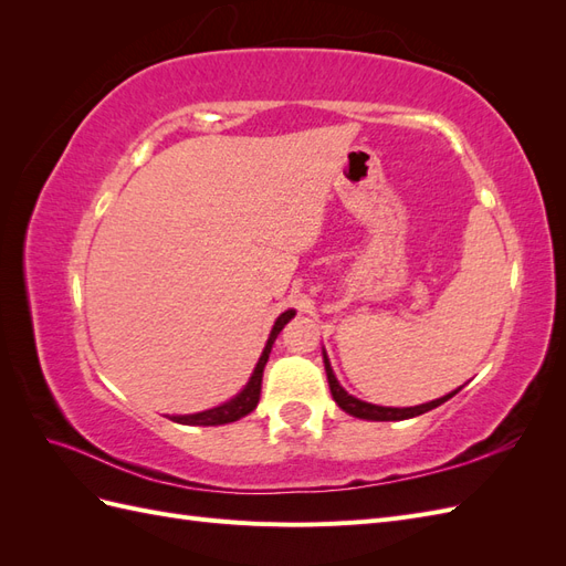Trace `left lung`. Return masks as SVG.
Returning a JSON list of instances; mask_svg holds the SVG:
<instances>
[{
  "instance_id": "1",
  "label": "left lung",
  "mask_w": 566,
  "mask_h": 566,
  "mask_svg": "<svg viewBox=\"0 0 566 566\" xmlns=\"http://www.w3.org/2000/svg\"><path fill=\"white\" fill-rule=\"evenodd\" d=\"M323 364H325V375H328V385H331V394L335 403L345 410V413L354 416V418H361V420H380V422H387V420H408V418H416V416H422L427 413V410H432L437 406H441L443 401H449L451 397H455L458 389H453L451 394H447V397H439L434 401H427V403H420V406H408V408H391V406H375V403H368V401H361L352 397V394L342 387L335 378V373L331 368V361H328V354H325L323 349Z\"/></svg>"
}]
</instances>
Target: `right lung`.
Returning <instances> with one entry per match:
<instances>
[{
	"mask_svg": "<svg viewBox=\"0 0 566 566\" xmlns=\"http://www.w3.org/2000/svg\"><path fill=\"white\" fill-rule=\"evenodd\" d=\"M295 316V310H287L283 312L276 323H273V328L269 333V339L264 345V352L260 356V361H256L250 380L245 382V387L235 394L233 399L219 403L214 408H208V410H200V413H191V416H169V420L175 422H181V424H200V427H217V424H229V422H235L245 418L248 413H252V410L256 408V403H260V391H262V375H264V366L269 361V354H271V347L273 342H276L279 333L285 328V323Z\"/></svg>",
	"mask_w": 566,
	"mask_h": 566,
	"instance_id": "right-lung-1",
	"label": "right lung"
}]
</instances>
